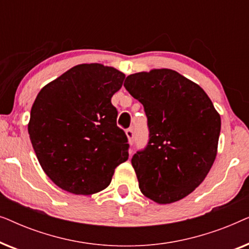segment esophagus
<instances>
[{
    "instance_id": "1",
    "label": "esophagus",
    "mask_w": 249,
    "mask_h": 249,
    "mask_svg": "<svg viewBox=\"0 0 249 249\" xmlns=\"http://www.w3.org/2000/svg\"><path fill=\"white\" fill-rule=\"evenodd\" d=\"M125 135H127L128 137V141H129V144L132 145V142H134V131H132L131 128H129L125 130Z\"/></svg>"
}]
</instances>
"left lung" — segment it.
<instances>
[{"mask_svg": "<svg viewBox=\"0 0 249 249\" xmlns=\"http://www.w3.org/2000/svg\"><path fill=\"white\" fill-rule=\"evenodd\" d=\"M124 86L147 117L148 144L131 159L139 189L159 204L182 199L212 168L220 114L202 87L175 70L130 74Z\"/></svg>", "mask_w": 249, "mask_h": 249, "instance_id": "8db88e82", "label": "left lung"}]
</instances>
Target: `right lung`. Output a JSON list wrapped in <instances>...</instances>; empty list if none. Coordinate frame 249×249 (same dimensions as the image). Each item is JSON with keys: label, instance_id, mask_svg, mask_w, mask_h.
Returning <instances> with one entry per match:
<instances>
[{"label": "right lung", "instance_id": "add662e5", "mask_svg": "<svg viewBox=\"0 0 249 249\" xmlns=\"http://www.w3.org/2000/svg\"><path fill=\"white\" fill-rule=\"evenodd\" d=\"M124 77L100 63L78 64L37 95L29 137L44 172L61 189L74 195L101 192L128 160V138L111 103Z\"/></svg>", "mask_w": 249, "mask_h": 249}]
</instances>
